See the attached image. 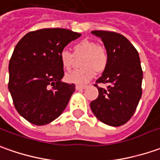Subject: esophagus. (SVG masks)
<instances>
[{"mask_svg":"<svg viewBox=\"0 0 160 160\" xmlns=\"http://www.w3.org/2000/svg\"><path fill=\"white\" fill-rule=\"evenodd\" d=\"M76 90H83V89L87 88V86H76Z\"/></svg>","mask_w":160,"mask_h":160,"instance_id":"esophagus-1","label":"esophagus"}]
</instances>
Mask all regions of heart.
I'll return each instance as SVG.
<instances>
[{
	"label": "heart",
	"mask_w": 160,
	"mask_h": 160,
	"mask_svg": "<svg viewBox=\"0 0 160 160\" xmlns=\"http://www.w3.org/2000/svg\"><path fill=\"white\" fill-rule=\"evenodd\" d=\"M74 56H84L83 69L75 70L66 73L65 80L68 83L85 85L94 78L95 71L102 72L105 70L108 61L107 51L91 40L84 39L73 46ZM73 55L67 50H63L59 54L62 68L66 71L70 70L72 65Z\"/></svg>",
	"instance_id": "obj_1"
}]
</instances>
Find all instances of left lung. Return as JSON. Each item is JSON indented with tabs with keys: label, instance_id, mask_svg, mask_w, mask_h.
I'll return each mask as SVG.
<instances>
[{
	"label": "left lung",
	"instance_id": "obj_1",
	"mask_svg": "<svg viewBox=\"0 0 160 160\" xmlns=\"http://www.w3.org/2000/svg\"><path fill=\"white\" fill-rule=\"evenodd\" d=\"M92 33L102 39L108 56L102 75L94 85L99 95L91 102L94 115L108 125H123L136 111L142 96L143 71L138 51L124 36L105 30ZM99 83L109 85L107 89Z\"/></svg>",
	"mask_w": 160,
	"mask_h": 160
}]
</instances>
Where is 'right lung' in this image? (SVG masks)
Here are the masks:
<instances>
[{
	"label": "right lung",
	"mask_w": 160,
	"mask_h": 160,
	"mask_svg": "<svg viewBox=\"0 0 160 160\" xmlns=\"http://www.w3.org/2000/svg\"><path fill=\"white\" fill-rule=\"evenodd\" d=\"M81 34L66 29L30 31L17 43L8 65V90L17 112L28 122L44 125L64 111L75 85L62 82L59 54Z\"/></svg>",
	"instance_id": "add662e5"
}]
</instances>
